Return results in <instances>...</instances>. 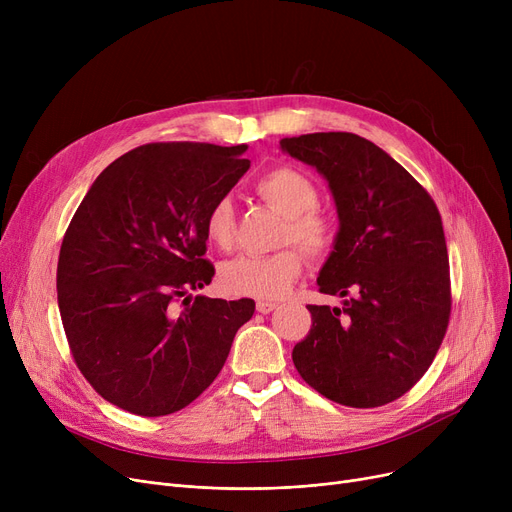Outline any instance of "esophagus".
Instances as JSON below:
<instances>
[{"label":"esophagus","instance_id":"1","mask_svg":"<svg viewBox=\"0 0 512 512\" xmlns=\"http://www.w3.org/2000/svg\"><path fill=\"white\" fill-rule=\"evenodd\" d=\"M255 307H257V311H259V313H263V315H265V313H272L278 305H276V303H270V301H257V305H255Z\"/></svg>","mask_w":512,"mask_h":512}]
</instances>
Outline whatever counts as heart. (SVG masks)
<instances>
[{
  "label": "heart",
  "instance_id": "heart-1",
  "mask_svg": "<svg viewBox=\"0 0 512 512\" xmlns=\"http://www.w3.org/2000/svg\"><path fill=\"white\" fill-rule=\"evenodd\" d=\"M257 195L286 218L282 242H294L309 257H324L332 251L336 226L326 213L317 211L319 193L309 176L294 168H276L257 182ZM236 232L234 205L228 197L215 201L205 215V236L213 247L232 249ZM303 272V257L297 249L255 257L240 255L220 267V286L232 297L261 301L284 299Z\"/></svg>",
  "mask_w": 512,
  "mask_h": 512
}]
</instances>
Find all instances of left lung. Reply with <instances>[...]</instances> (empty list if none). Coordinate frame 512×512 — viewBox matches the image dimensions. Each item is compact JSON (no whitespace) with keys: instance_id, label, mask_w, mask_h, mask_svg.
<instances>
[{"instance_id":"8db88e82","label":"left lung","mask_w":512,"mask_h":512,"mask_svg":"<svg viewBox=\"0 0 512 512\" xmlns=\"http://www.w3.org/2000/svg\"><path fill=\"white\" fill-rule=\"evenodd\" d=\"M326 178L338 213L317 286L342 309L309 305L313 326L292 351L301 378L346 407L371 409L409 392L432 365L450 317L440 211L384 149L353 132L282 139Z\"/></svg>"}]
</instances>
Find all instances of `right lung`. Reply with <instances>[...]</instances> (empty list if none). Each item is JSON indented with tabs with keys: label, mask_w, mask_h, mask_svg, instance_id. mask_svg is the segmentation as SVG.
<instances>
[{
	"label": "right lung",
	"mask_w": 512,
	"mask_h": 512,
	"mask_svg": "<svg viewBox=\"0 0 512 512\" xmlns=\"http://www.w3.org/2000/svg\"><path fill=\"white\" fill-rule=\"evenodd\" d=\"M245 151L209 143L132 149L97 176L66 230L58 305L72 357L128 413L161 417L191 405L253 317L251 299L188 294L213 278L203 259L205 215L249 170Z\"/></svg>",
	"instance_id": "right-lung-1"
}]
</instances>
